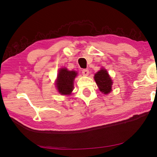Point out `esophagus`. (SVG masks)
Segmentation results:
<instances>
[{
    "instance_id": "esophagus-1",
    "label": "esophagus",
    "mask_w": 157,
    "mask_h": 157,
    "mask_svg": "<svg viewBox=\"0 0 157 157\" xmlns=\"http://www.w3.org/2000/svg\"><path fill=\"white\" fill-rule=\"evenodd\" d=\"M82 74H83V75H85V76H86V75H88L89 74V70L88 69H83V70H82Z\"/></svg>"
}]
</instances>
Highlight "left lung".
I'll list each match as a JSON object with an SVG mask.
<instances>
[{"mask_svg": "<svg viewBox=\"0 0 157 157\" xmlns=\"http://www.w3.org/2000/svg\"><path fill=\"white\" fill-rule=\"evenodd\" d=\"M94 79L101 92L108 94L111 91L112 80L109 75L107 71L105 69H101L95 74Z\"/></svg>", "mask_w": 157, "mask_h": 157, "instance_id": "1", "label": "left lung"}]
</instances>
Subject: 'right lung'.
I'll return each mask as SVG.
<instances>
[{
  "label": "right lung",
  "mask_w": 157,
  "mask_h": 157,
  "mask_svg": "<svg viewBox=\"0 0 157 157\" xmlns=\"http://www.w3.org/2000/svg\"><path fill=\"white\" fill-rule=\"evenodd\" d=\"M75 71H68L63 68H61L58 73L57 88L62 95H69L73 89V81L77 75Z\"/></svg>",
  "instance_id": "add662e5"
}]
</instances>
